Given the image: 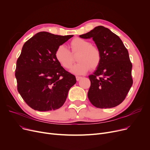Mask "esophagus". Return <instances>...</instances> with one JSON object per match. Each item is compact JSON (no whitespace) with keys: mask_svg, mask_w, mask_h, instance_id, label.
<instances>
[{"mask_svg":"<svg viewBox=\"0 0 150 150\" xmlns=\"http://www.w3.org/2000/svg\"><path fill=\"white\" fill-rule=\"evenodd\" d=\"M82 77L81 76H76V79L77 81H79L80 79H81Z\"/></svg>","mask_w":150,"mask_h":150,"instance_id":"esophagus-1","label":"esophagus"}]
</instances>
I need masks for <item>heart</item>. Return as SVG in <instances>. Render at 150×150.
Returning a JSON list of instances; mask_svg holds the SVG:
<instances>
[{"label":"heart","mask_w":150,"mask_h":150,"mask_svg":"<svg viewBox=\"0 0 150 150\" xmlns=\"http://www.w3.org/2000/svg\"><path fill=\"white\" fill-rule=\"evenodd\" d=\"M71 52L64 45H59L54 52L55 59L64 69H70L75 61L78 62L71 69V72L76 75H83L89 70L96 69L100 64L101 54L100 49L92 45L87 39L75 38L70 43Z\"/></svg>","instance_id":"b5f03b06"}]
</instances>
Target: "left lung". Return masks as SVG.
Returning a JSON list of instances; mask_svg holds the SVG:
<instances>
[{"label":"left lung","mask_w":150,"mask_h":150,"mask_svg":"<svg viewBox=\"0 0 150 150\" xmlns=\"http://www.w3.org/2000/svg\"><path fill=\"white\" fill-rule=\"evenodd\" d=\"M80 37L92 38L101 54L100 65L89 76L88 97L91 103L101 109L120 105L133 83L128 50L119 36L103 26L96 27Z\"/></svg>","instance_id":"1"}]
</instances>
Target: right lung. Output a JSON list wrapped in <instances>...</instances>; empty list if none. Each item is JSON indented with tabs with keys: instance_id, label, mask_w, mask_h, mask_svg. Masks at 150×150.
<instances>
[{
	"instance_id": "obj_1",
	"label": "right lung",
	"mask_w": 150,
	"mask_h": 150,
	"mask_svg": "<svg viewBox=\"0 0 150 150\" xmlns=\"http://www.w3.org/2000/svg\"><path fill=\"white\" fill-rule=\"evenodd\" d=\"M72 36L41 31L23 44L16 62L15 76L18 91L30 108L48 111L64 105L69 89L76 80L75 75L58 62L54 52Z\"/></svg>"
}]
</instances>
